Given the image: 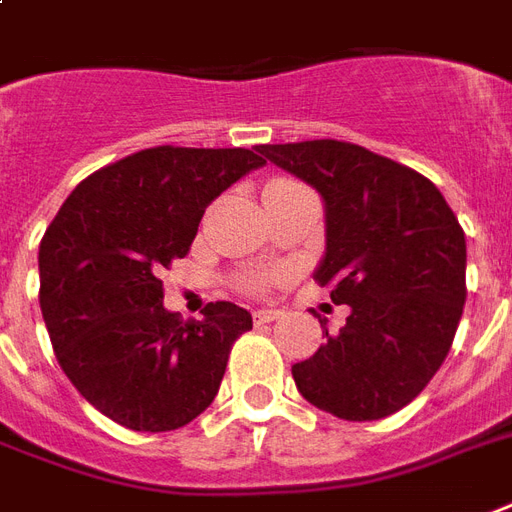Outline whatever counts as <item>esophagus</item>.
I'll list each match as a JSON object with an SVG mask.
<instances>
[{
	"label": "esophagus",
	"mask_w": 512,
	"mask_h": 512,
	"mask_svg": "<svg viewBox=\"0 0 512 512\" xmlns=\"http://www.w3.org/2000/svg\"><path fill=\"white\" fill-rule=\"evenodd\" d=\"M282 317V311L279 308H257L252 319H255L257 325H265V322H276V319Z\"/></svg>",
	"instance_id": "34e87169"
}]
</instances>
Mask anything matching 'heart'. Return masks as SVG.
<instances>
[{
  "instance_id": "obj_1",
  "label": "heart",
  "mask_w": 512,
  "mask_h": 512,
  "mask_svg": "<svg viewBox=\"0 0 512 512\" xmlns=\"http://www.w3.org/2000/svg\"><path fill=\"white\" fill-rule=\"evenodd\" d=\"M279 276H273V273H249L241 279V290L244 292H263L268 290L273 282H276Z\"/></svg>"
}]
</instances>
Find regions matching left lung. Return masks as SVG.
<instances>
[{"instance_id": "obj_1", "label": "left lung", "mask_w": 512, "mask_h": 512, "mask_svg": "<svg viewBox=\"0 0 512 512\" xmlns=\"http://www.w3.org/2000/svg\"><path fill=\"white\" fill-rule=\"evenodd\" d=\"M325 198L327 252L317 271L346 325L292 378L308 403L346 421L392 416L446 360L467 284L464 230L424 174L338 139L263 144Z\"/></svg>"}]
</instances>
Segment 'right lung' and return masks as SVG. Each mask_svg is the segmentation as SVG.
<instances>
[{"label":"right lung","mask_w":512,"mask_h":512,"mask_svg":"<svg viewBox=\"0 0 512 512\" xmlns=\"http://www.w3.org/2000/svg\"><path fill=\"white\" fill-rule=\"evenodd\" d=\"M257 152L139 150L85 177L45 230L42 319L66 378L107 419L169 432L212 405L252 317L217 300L185 322L163 308L161 273L190 252L206 206L263 166Z\"/></svg>","instance_id":"obj_1"}]
</instances>
